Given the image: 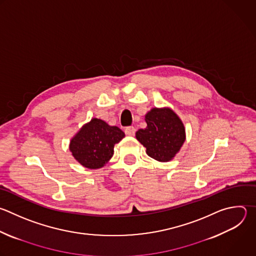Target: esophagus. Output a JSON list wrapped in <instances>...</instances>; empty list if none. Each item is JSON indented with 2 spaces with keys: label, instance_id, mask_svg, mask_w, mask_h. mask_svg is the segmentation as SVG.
I'll return each mask as SVG.
<instances>
[{
  "label": "esophagus",
  "instance_id": "esophagus-1",
  "mask_svg": "<svg viewBox=\"0 0 256 256\" xmlns=\"http://www.w3.org/2000/svg\"><path fill=\"white\" fill-rule=\"evenodd\" d=\"M124 132H126V134H128V136H134V134H136V128H134V126H126V128H124Z\"/></svg>",
  "mask_w": 256,
  "mask_h": 256
}]
</instances>
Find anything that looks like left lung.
Instances as JSON below:
<instances>
[{"label": "left lung", "instance_id": "1", "mask_svg": "<svg viewBox=\"0 0 256 256\" xmlns=\"http://www.w3.org/2000/svg\"><path fill=\"white\" fill-rule=\"evenodd\" d=\"M146 128L136 132V140L146 154L158 160H172L185 142V128L178 116L170 108H152L146 114Z\"/></svg>", "mask_w": 256, "mask_h": 256}]
</instances>
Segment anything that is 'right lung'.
Segmentation results:
<instances>
[{"label": "right lung", "instance_id": "obj_1", "mask_svg": "<svg viewBox=\"0 0 256 256\" xmlns=\"http://www.w3.org/2000/svg\"><path fill=\"white\" fill-rule=\"evenodd\" d=\"M124 138L118 126L92 118L70 142V152L77 162L88 168L104 166L114 156V146Z\"/></svg>", "mask_w": 256, "mask_h": 256}]
</instances>
